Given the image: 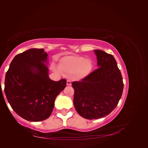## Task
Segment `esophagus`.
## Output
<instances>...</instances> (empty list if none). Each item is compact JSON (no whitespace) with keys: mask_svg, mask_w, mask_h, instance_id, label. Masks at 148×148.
I'll return each mask as SVG.
<instances>
[{"mask_svg":"<svg viewBox=\"0 0 148 148\" xmlns=\"http://www.w3.org/2000/svg\"><path fill=\"white\" fill-rule=\"evenodd\" d=\"M71 84H72V82H71V80H69V79L67 80V81H66V85H67V86H71Z\"/></svg>","mask_w":148,"mask_h":148,"instance_id":"34e87169","label":"esophagus"}]
</instances>
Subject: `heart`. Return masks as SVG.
I'll return each instance as SVG.
<instances>
[{"label": "heart", "mask_w": 148, "mask_h": 148, "mask_svg": "<svg viewBox=\"0 0 148 148\" xmlns=\"http://www.w3.org/2000/svg\"><path fill=\"white\" fill-rule=\"evenodd\" d=\"M92 68V62L89 59L78 56H67L60 59L58 69L63 73H76L77 77H84L88 75Z\"/></svg>", "instance_id": "obj_1"}]
</instances>
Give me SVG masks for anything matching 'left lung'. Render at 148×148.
I'll return each mask as SVG.
<instances>
[{
    "label": "left lung",
    "mask_w": 148,
    "mask_h": 148,
    "mask_svg": "<svg viewBox=\"0 0 148 148\" xmlns=\"http://www.w3.org/2000/svg\"><path fill=\"white\" fill-rule=\"evenodd\" d=\"M94 51L99 68L81 81L72 83L75 109L87 119H99L111 113L121 99L124 86L114 56L102 50Z\"/></svg>",
    "instance_id": "left-lung-1"
}]
</instances>
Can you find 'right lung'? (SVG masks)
Returning <instances> with one entry per match:
<instances>
[{
  "label": "right lung",
  "instance_id": "obj_1",
  "mask_svg": "<svg viewBox=\"0 0 148 148\" xmlns=\"http://www.w3.org/2000/svg\"><path fill=\"white\" fill-rule=\"evenodd\" d=\"M47 54L44 49H30L17 54L6 72L4 92L12 108L22 118L41 121L50 116L56 97L66 85L48 76Z\"/></svg>",
  "mask_w": 148,
  "mask_h": 148
}]
</instances>
